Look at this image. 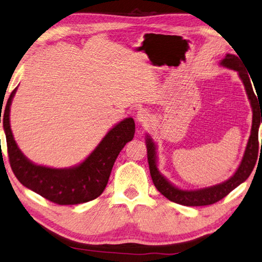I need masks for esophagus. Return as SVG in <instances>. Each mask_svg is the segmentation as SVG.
<instances>
[{
  "label": "esophagus",
  "instance_id": "34e87169",
  "mask_svg": "<svg viewBox=\"0 0 262 262\" xmlns=\"http://www.w3.org/2000/svg\"><path fill=\"white\" fill-rule=\"evenodd\" d=\"M136 119H137L138 122H140V124L146 125L147 122L151 120L150 111H147L146 109H143V107H141V109L138 110L137 114H136Z\"/></svg>",
  "mask_w": 262,
  "mask_h": 262
}]
</instances>
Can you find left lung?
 Segmentation results:
<instances>
[{
    "label": "left lung",
    "instance_id": "1",
    "mask_svg": "<svg viewBox=\"0 0 262 262\" xmlns=\"http://www.w3.org/2000/svg\"><path fill=\"white\" fill-rule=\"evenodd\" d=\"M220 64L226 67L228 69L236 70L238 73L239 78L242 79L245 91H247L248 97L250 100L251 106H252L253 117H252V128H251V135L249 137V142L247 148H245L244 156L242 161H241L237 170L235 171L234 175L227 179L226 182L217 184V185L204 187L200 189H194V191H188V189H181L172 185L170 182H168L159 171L157 166V146L150 135H146V148H147V161L148 167H150V173L152 177L153 184L157 189L160 192L163 196H166L170 201L182 204V206L187 207H200V206H209L213 204L241 185L243 182L248 179L251 175L253 168L255 166L258 159L259 151V140L258 133L259 126L262 122V105L259 102V96L254 94L252 84L249 74L245 71V68L236 55L226 54L225 59L220 61ZM261 150H262V141H261Z\"/></svg>",
    "mask_w": 262,
    "mask_h": 262
}]
</instances>
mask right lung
<instances>
[{
    "label": "right lung",
    "mask_w": 262,
    "mask_h": 262,
    "mask_svg": "<svg viewBox=\"0 0 262 262\" xmlns=\"http://www.w3.org/2000/svg\"><path fill=\"white\" fill-rule=\"evenodd\" d=\"M15 91L17 89L12 91L8 99L2 121L10 166L18 181L40 196L60 206L85 203L100 196L109 181L118 155L126 143L134 137V119L126 118L107 132L95 150L78 166L60 169L38 166L20 151L10 127V106ZM1 112L2 109L0 122Z\"/></svg>",
    "instance_id": "obj_1"
}]
</instances>
